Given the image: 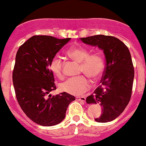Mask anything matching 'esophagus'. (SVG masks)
<instances>
[{
  "label": "esophagus",
  "mask_w": 146,
  "mask_h": 146,
  "mask_svg": "<svg viewBox=\"0 0 146 146\" xmlns=\"http://www.w3.org/2000/svg\"><path fill=\"white\" fill-rule=\"evenodd\" d=\"M76 100H78V101H82V102H85L86 98L84 97V96H82V97H76Z\"/></svg>",
  "instance_id": "obj_1"
}]
</instances>
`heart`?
Wrapping results in <instances>:
<instances>
[{"label":"heart","instance_id":"heart-1","mask_svg":"<svg viewBox=\"0 0 146 146\" xmlns=\"http://www.w3.org/2000/svg\"><path fill=\"white\" fill-rule=\"evenodd\" d=\"M67 54L78 62H80L79 72L84 73L93 79L101 76L104 68V59L99 54H89L87 49L83 47H73L68 49ZM63 62L59 56H55L50 60L49 68L50 71L58 78H62ZM90 88V82L85 76L72 77L59 84L62 92L73 96H80Z\"/></svg>","mask_w":146,"mask_h":146}]
</instances>
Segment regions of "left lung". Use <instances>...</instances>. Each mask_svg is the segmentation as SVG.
Listing matches in <instances>:
<instances>
[{
    "label": "left lung",
    "mask_w": 146,
    "mask_h": 146,
    "mask_svg": "<svg viewBox=\"0 0 146 146\" xmlns=\"http://www.w3.org/2000/svg\"><path fill=\"white\" fill-rule=\"evenodd\" d=\"M80 40L103 50L106 68L101 85L86 101L100 104L102 114L96 122L106 123L117 118L129 104L132 91L134 70L129 48L122 41L111 36L95 35Z\"/></svg>",
    "instance_id": "1"
}]
</instances>
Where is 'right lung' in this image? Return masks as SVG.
<instances>
[{"label": "right lung", "mask_w": 146, "mask_h": 146, "mask_svg": "<svg viewBox=\"0 0 146 146\" xmlns=\"http://www.w3.org/2000/svg\"><path fill=\"white\" fill-rule=\"evenodd\" d=\"M70 38L33 36L19 48L15 57L12 80L16 98L27 117L44 126H55L65 117L74 96L67 92L47 95L56 90L49 68L53 59Z\"/></svg>", "instance_id": "right-lung-1"}]
</instances>
